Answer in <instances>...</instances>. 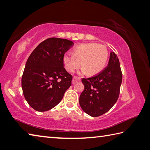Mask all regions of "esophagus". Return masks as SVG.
<instances>
[{
    "label": "esophagus",
    "mask_w": 150,
    "mask_h": 150,
    "mask_svg": "<svg viewBox=\"0 0 150 150\" xmlns=\"http://www.w3.org/2000/svg\"><path fill=\"white\" fill-rule=\"evenodd\" d=\"M80 78L79 77H74L73 79V81H72V84H75L77 82H78V81H80Z\"/></svg>",
    "instance_id": "esophagus-1"
}]
</instances>
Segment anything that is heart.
Returning <instances> with one entry per match:
<instances>
[{
	"instance_id": "obj_1",
	"label": "heart",
	"mask_w": 150,
	"mask_h": 150,
	"mask_svg": "<svg viewBox=\"0 0 150 150\" xmlns=\"http://www.w3.org/2000/svg\"><path fill=\"white\" fill-rule=\"evenodd\" d=\"M108 58V51L105 46L96 43H84L76 47L73 54L64 56L66 69L73 72L82 66L83 71L88 75L100 73L105 67Z\"/></svg>"
}]
</instances>
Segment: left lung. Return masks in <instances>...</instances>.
Listing matches in <instances>:
<instances>
[{
  "label": "left lung",
  "instance_id": "8db88e82",
  "mask_svg": "<svg viewBox=\"0 0 150 150\" xmlns=\"http://www.w3.org/2000/svg\"><path fill=\"white\" fill-rule=\"evenodd\" d=\"M84 89L79 97L82 110L92 117L105 113L117 100L122 83L119 59L111 52L108 65L102 72L88 79H82Z\"/></svg>",
  "mask_w": 150,
  "mask_h": 150
}]
</instances>
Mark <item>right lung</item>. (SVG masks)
Masks as SVG:
<instances>
[{"mask_svg": "<svg viewBox=\"0 0 150 150\" xmlns=\"http://www.w3.org/2000/svg\"><path fill=\"white\" fill-rule=\"evenodd\" d=\"M71 40L49 38L37 46L27 60L21 78L24 97L37 111H48L61 102L73 77L64 67Z\"/></svg>", "mask_w": 150, "mask_h": 150, "instance_id": "add662e5", "label": "right lung"}]
</instances>
